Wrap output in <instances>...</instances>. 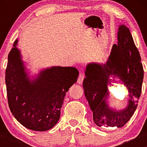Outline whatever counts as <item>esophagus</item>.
<instances>
[{
  "label": "esophagus",
  "instance_id": "esophagus-1",
  "mask_svg": "<svg viewBox=\"0 0 147 147\" xmlns=\"http://www.w3.org/2000/svg\"><path fill=\"white\" fill-rule=\"evenodd\" d=\"M84 73H80L78 78V80H77V82H78L79 84H82L83 82V80L84 79Z\"/></svg>",
  "mask_w": 147,
  "mask_h": 147
}]
</instances>
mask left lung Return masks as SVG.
<instances>
[{
  "label": "left lung",
  "instance_id": "left-lung-1",
  "mask_svg": "<svg viewBox=\"0 0 147 147\" xmlns=\"http://www.w3.org/2000/svg\"><path fill=\"white\" fill-rule=\"evenodd\" d=\"M111 75L120 77L127 86L130 99L127 108L116 111L109 108L105 98L107 83ZM83 82L84 94L93 111L96 125L121 128L130 120L138 107L144 76L139 51L130 30L121 25L118 32V44H114L106 64H89Z\"/></svg>",
  "mask_w": 147,
  "mask_h": 147
}]
</instances>
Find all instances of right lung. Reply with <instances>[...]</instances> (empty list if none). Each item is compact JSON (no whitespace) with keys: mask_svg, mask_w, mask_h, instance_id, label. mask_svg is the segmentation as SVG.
I'll use <instances>...</instances> for the list:
<instances>
[{"mask_svg":"<svg viewBox=\"0 0 147 147\" xmlns=\"http://www.w3.org/2000/svg\"><path fill=\"white\" fill-rule=\"evenodd\" d=\"M14 42L8 54L5 81L9 109L22 125L46 131L58 123L66 93L75 84L78 71L71 67H54L41 72L31 83L24 72Z\"/></svg>","mask_w":147,"mask_h":147,"instance_id":"right-lung-1","label":"right lung"}]
</instances>
